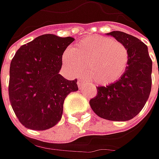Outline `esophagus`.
I'll use <instances>...</instances> for the list:
<instances>
[{
  "label": "esophagus",
  "instance_id": "obj_1",
  "mask_svg": "<svg viewBox=\"0 0 159 159\" xmlns=\"http://www.w3.org/2000/svg\"><path fill=\"white\" fill-rule=\"evenodd\" d=\"M77 84H78L79 88H82L83 86L85 85V80H82V79H80V80H78Z\"/></svg>",
  "mask_w": 159,
  "mask_h": 159
}]
</instances>
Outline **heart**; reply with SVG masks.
Returning <instances> with one entry per match:
<instances>
[{"label":"heart","instance_id":"heart-1","mask_svg":"<svg viewBox=\"0 0 159 159\" xmlns=\"http://www.w3.org/2000/svg\"><path fill=\"white\" fill-rule=\"evenodd\" d=\"M63 64L71 75L78 76L84 66L92 82L107 86L118 81L128 64L127 49L121 42L105 36H90L66 50Z\"/></svg>","mask_w":159,"mask_h":159}]
</instances>
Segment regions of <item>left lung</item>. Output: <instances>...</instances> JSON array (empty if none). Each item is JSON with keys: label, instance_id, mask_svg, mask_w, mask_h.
Segmentation results:
<instances>
[{"label": "left lung", "instance_id": "1", "mask_svg": "<svg viewBox=\"0 0 159 159\" xmlns=\"http://www.w3.org/2000/svg\"><path fill=\"white\" fill-rule=\"evenodd\" d=\"M111 35L126 48L128 64L118 81L97 88V95L89 104L100 118L112 121H126L134 118L148 100L151 90L152 61L148 48L136 37L119 31Z\"/></svg>", "mask_w": 159, "mask_h": 159}]
</instances>
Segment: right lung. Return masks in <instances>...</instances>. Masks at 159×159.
Returning a JSON list of instances; mask_svg holds the SVG:
<instances>
[{"label": "right lung", "instance_id": "right-lung-1", "mask_svg": "<svg viewBox=\"0 0 159 159\" xmlns=\"http://www.w3.org/2000/svg\"><path fill=\"white\" fill-rule=\"evenodd\" d=\"M71 37L43 34L20 47L10 63L9 97L16 118L33 130H46L62 118L64 99L78 90L77 80L59 71Z\"/></svg>", "mask_w": 159, "mask_h": 159}]
</instances>
